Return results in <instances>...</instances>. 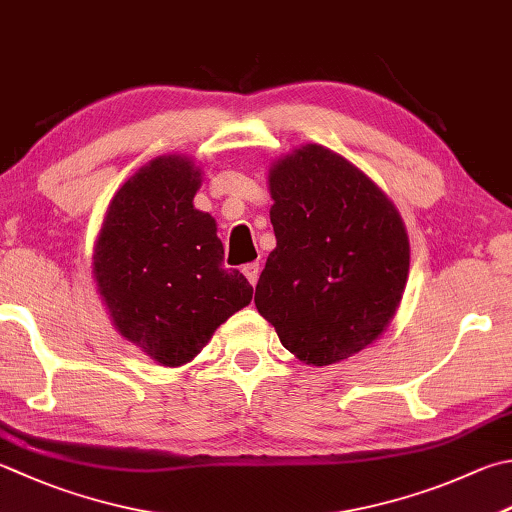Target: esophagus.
<instances>
[{"instance_id": "34e87169", "label": "esophagus", "mask_w": 512, "mask_h": 512, "mask_svg": "<svg viewBox=\"0 0 512 512\" xmlns=\"http://www.w3.org/2000/svg\"><path fill=\"white\" fill-rule=\"evenodd\" d=\"M243 274L247 276L249 283L256 285V283H258V276H260V265H258V263H247V265L243 267Z\"/></svg>"}]
</instances>
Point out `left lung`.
<instances>
[{
    "mask_svg": "<svg viewBox=\"0 0 512 512\" xmlns=\"http://www.w3.org/2000/svg\"><path fill=\"white\" fill-rule=\"evenodd\" d=\"M276 249L256 310L307 365L361 352L397 314L410 243L397 207L339 153L305 144L269 169Z\"/></svg>",
    "mask_w": 512,
    "mask_h": 512,
    "instance_id": "left-lung-1",
    "label": "left lung"
}]
</instances>
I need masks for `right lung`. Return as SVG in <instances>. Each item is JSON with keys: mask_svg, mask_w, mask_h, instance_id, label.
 <instances>
[{"mask_svg": "<svg viewBox=\"0 0 512 512\" xmlns=\"http://www.w3.org/2000/svg\"><path fill=\"white\" fill-rule=\"evenodd\" d=\"M200 167L160 156L124 182L106 209L93 278L124 339L160 365H185L254 287L225 269L216 220L194 207Z\"/></svg>", "mask_w": 512, "mask_h": 512, "instance_id": "1", "label": "right lung"}]
</instances>
